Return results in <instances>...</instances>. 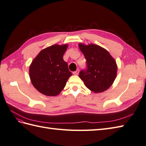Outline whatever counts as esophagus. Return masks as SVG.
<instances>
[{
	"mask_svg": "<svg viewBox=\"0 0 146 146\" xmlns=\"http://www.w3.org/2000/svg\"><path fill=\"white\" fill-rule=\"evenodd\" d=\"M79 72H80V70H77L76 71H75V72H74L73 73V74H74V75H78V73H79Z\"/></svg>",
	"mask_w": 146,
	"mask_h": 146,
	"instance_id": "obj_1",
	"label": "esophagus"
}]
</instances>
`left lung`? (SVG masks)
Segmentation results:
<instances>
[{
	"mask_svg": "<svg viewBox=\"0 0 146 146\" xmlns=\"http://www.w3.org/2000/svg\"><path fill=\"white\" fill-rule=\"evenodd\" d=\"M86 59V68L79 76L89 89L96 93L105 91L113 84L117 76V66L109 52L99 46L79 44Z\"/></svg>",
	"mask_w": 146,
	"mask_h": 146,
	"instance_id": "1",
	"label": "left lung"
}]
</instances>
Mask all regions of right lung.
I'll return each instance as SVG.
<instances>
[{
    "label": "right lung",
    "instance_id": "right-lung-1",
    "mask_svg": "<svg viewBox=\"0 0 146 146\" xmlns=\"http://www.w3.org/2000/svg\"><path fill=\"white\" fill-rule=\"evenodd\" d=\"M68 45L57 44L41 50L29 66V77L37 91L48 96H57L72 76L63 56Z\"/></svg>",
    "mask_w": 146,
    "mask_h": 146
}]
</instances>
